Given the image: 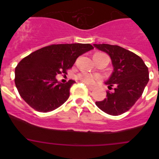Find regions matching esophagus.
Returning a JSON list of instances; mask_svg holds the SVG:
<instances>
[{
  "mask_svg": "<svg viewBox=\"0 0 159 159\" xmlns=\"http://www.w3.org/2000/svg\"><path fill=\"white\" fill-rule=\"evenodd\" d=\"M87 87H88V88L90 90V91H92V90L94 89L93 87H92V86H90V85H87Z\"/></svg>",
  "mask_w": 159,
  "mask_h": 159,
  "instance_id": "obj_1",
  "label": "esophagus"
}]
</instances>
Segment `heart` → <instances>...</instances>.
Masks as SVG:
<instances>
[{"mask_svg":"<svg viewBox=\"0 0 159 159\" xmlns=\"http://www.w3.org/2000/svg\"><path fill=\"white\" fill-rule=\"evenodd\" d=\"M77 79L79 80L82 81L84 84L88 85H94L98 80L101 79V76L97 74H92V73L87 72V71H82L79 73L77 75Z\"/></svg>","mask_w":159,"mask_h":159,"instance_id":"heart-1","label":"heart"}]
</instances>
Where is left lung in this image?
<instances>
[{"instance_id": "left-lung-1", "label": "left lung", "mask_w": 159, "mask_h": 159, "mask_svg": "<svg viewBox=\"0 0 159 159\" xmlns=\"http://www.w3.org/2000/svg\"><path fill=\"white\" fill-rule=\"evenodd\" d=\"M110 56L114 71L105 84L107 98L95 102L98 107L111 116H119L129 111L143 95L149 81L148 67L134 52L118 45L94 44Z\"/></svg>"}]
</instances>
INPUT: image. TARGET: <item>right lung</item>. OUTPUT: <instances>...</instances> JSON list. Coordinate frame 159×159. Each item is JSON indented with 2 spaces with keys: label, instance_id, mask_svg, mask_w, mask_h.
Segmentation results:
<instances>
[{
  "label": "right lung",
  "instance_id": "add662e5",
  "mask_svg": "<svg viewBox=\"0 0 159 159\" xmlns=\"http://www.w3.org/2000/svg\"><path fill=\"white\" fill-rule=\"evenodd\" d=\"M90 43H61L46 46L22 59L15 68V84L20 95L34 110L49 112L67 101L68 80L58 83L56 75L67 74L80 56L93 49Z\"/></svg>",
  "mask_w": 159,
  "mask_h": 159
}]
</instances>
